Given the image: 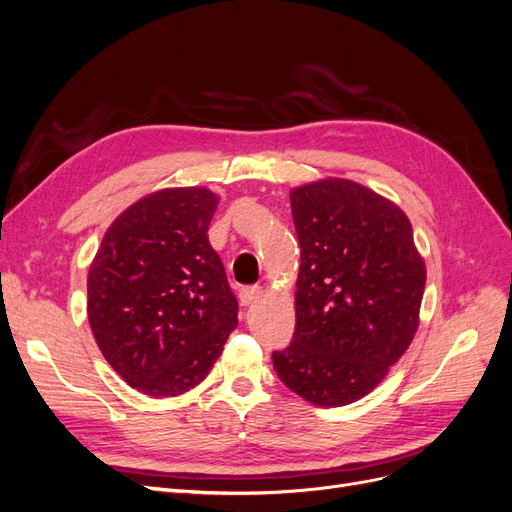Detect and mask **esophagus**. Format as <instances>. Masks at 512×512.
Masks as SVG:
<instances>
[{
    "label": "esophagus",
    "instance_id": "obj_1",
    "mask_svg": "<svg viewBox=\"0 0 512 512\" xmlns=\"http://www.w3.org/2000/svg\"><path fill=\"white\" fill-rule=\"evenodd\" d=\"M241 305H252V303H256L260 297H262V288H258V286H252V288H243L241 290Z\"/></svg>",
    "mask_w": 512,
    "mask_h": 512
}]
</instances>
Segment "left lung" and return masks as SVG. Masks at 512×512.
Segmentation results:
<instances>
[{
    "label": "left lung",
    "instance_id": "left-lung-1",
    "mask_svg": "<svg viewBox=\"0 0 512 512\" xmlns=\"http://www.w3.org/2000/svg\"><path fill=\"white\" fill-rule=\"evenodd\" d=\"M301 245L292 344L273 352L290 391L322 408L365 397L421 324L425 258L393 200L342 177L290 190Z\"/></svg>",
    "mask_w": 512,
    "mask_h": 512
}]
</instances>
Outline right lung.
<instances>
[{"instance_id": "add662e5", "label": "right lung", "mask_w": 512, "mask_h": 512, "mask_svg": "<svg viewBox=\"0 0 512 512\" xmlns=\"http://www.w3.org/2000/svg\"><path fill=\"white\" fill-rule=\"evenodd\" d=\"M220 196L162 188L123 209L87 273V318L96 344L132 389L177 397L203 382L237 327L209 224Z\"/></svg>"}]
</instances>
